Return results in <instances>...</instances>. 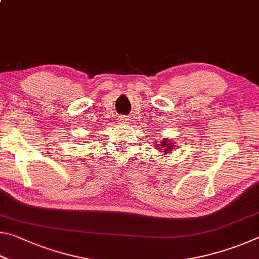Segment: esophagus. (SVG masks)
I'll return each instance as SVG.
<instances>
[{
    "instance_id": "obj_1",
    "label": "esophagus",
    "mask_w": 259,
    "mask_h": 259,
    "mask_svg": "<svg viewBox=\"0 0 259 259\" xmlns=\"http://www.w3.org/2000/svg\"><path fill=\"white\" fill-rule=\"evenodd\" d=\"M128 117H126V116H123V115H122V116H120L119 117V122H120V123H123V124H125V123H128Z\"/></svg>"
}]
</instances>
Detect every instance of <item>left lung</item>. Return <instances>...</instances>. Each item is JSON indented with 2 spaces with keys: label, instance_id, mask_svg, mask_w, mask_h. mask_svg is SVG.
<instances>
[{
  "label": "left lung",
  "instance_id": "obj_1",
  "mask_svg": "<svg viewBox=\"0 0 259 259\" xmlns=\"http://www.w3.org/2000/svg\"><path fill=\"white\" fill-rule=\"evenodd\" d=\"M157 147H159V146H157ZM160 147L161 148H157V150L162 152V150L165 148V153H168L166 151H170V150H171V147H174V146H172V143H169L166 139H163V140H162V143L160 144Z\"/></svg>",
  "mask_w": 259,
  "mask_h": 259
}]
</instances>
